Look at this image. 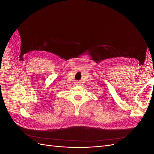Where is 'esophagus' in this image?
<instances>
[{
  "instance_id": "1",
  "label": "esophagus",
  "mask_w": 154,
  "mask_h": 154,
  "mask_svg": "<svg viewBox=\"0 0 154 154\" xmlns=\"http://www.w3.org/2000/svg\"><path fill=\"white\" fill-rule=\"evenodd\" d=\"M76 84H77V85H80V82H76Z\"/></svg>"
}]
</instances>
